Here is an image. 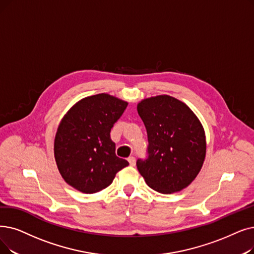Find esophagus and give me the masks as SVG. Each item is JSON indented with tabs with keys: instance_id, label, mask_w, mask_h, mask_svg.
Here are the masks:
<instances>
[{
	"instance_id": "1",
	"label": "esophagus",
	"mask_w": 254,
	"mask_h": 254,
	"mask_svg": "<svg viewBox=\"0 0 254 254\" xmlns=\"http://www.w3.org/2000/svg\"><path fill=\"white\" fill-rule=\"evenodd\" d=\"M127 161H128L130 166H135V165H136V160H135L134 157H129V158L127 159Z\"/></svg>"
}]
</instances>
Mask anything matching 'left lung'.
Returning a JSON list of instances; mask_svg holds the SVG:
<instances>
[{"label":"left lung","instance_id":"8db88e82","mask_svg":"<svg viewBox=\"0 0 254 254\" xmlns=\"http://www.w3.org/2000/svg\"><path fill=\"white\" fill-rule=\"evenodd\" d=\"M137 111L148 138V158L137 161L140 174L162 194L187 188L205 159V133L199 119L185 103L166 94L144 98Z\"/></svg>","mask_w":254,"mask_h":254}]
</instances>
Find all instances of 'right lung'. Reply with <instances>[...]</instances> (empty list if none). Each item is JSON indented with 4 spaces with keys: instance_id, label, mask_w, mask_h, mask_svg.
<instances>
[{
    "instance_id": "right-lung-1",
    "label": "right lung",
    "mask_w": 254,
    "mask_h": 254,
    "mask_svg": "<svg viewBox=\"0 0 254 254\" xmlns=\"http://www.w3.org/2000/svg\"><path fill=\"white\" fill-rule=\"evenodd\" d=\"M127 102L107 93L82 98L61 119L54 154L63 180L75 190L93 194L112 184L128 162L115 154L110 131Z\"/></svg>"
}]
</instances>
